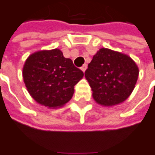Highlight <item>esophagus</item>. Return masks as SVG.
Instances as JSON below:
<instances>
[{
  "label": "esophagus",
  "instance_id": "esophagus-1",
  "mask_svg": "<svg viewBox=\"0 0 155 155\" xmlns=\"http://www.w3.org/2000/svg\"><path fill=\"white\" fill-rule=\"evenodd\" d=\"M87 67H88V66H87V64H84V66L81 67V70L84 72V71H86V69H87Z\"/></svg>",
  "mask_w": 155,
  "mask_h": 155
}]
</instances>
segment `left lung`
<instances>
[{
	"label": "left lung",
	"mask_w": 155,
	"mask_h": 155,
	"mask_svg": "<svg viewBox=\"0 0 155 155\" xmlns=\"http://www.w3.org/2000/svg\"><path fill=\"white\" fill-rule=\"evenodd\" d=\"M138 73V67L130 56L106 48L97 51L84 72L94 100L104 106L127 100L135 88Z\"/></svg>",
	"instance_id": "left-lung-1"
}]
</instances>
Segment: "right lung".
Masks as SVG:
<instances>
[{
    "mask_svg": "<svg viewBox=\"0 0 155 155\" xmlns=\"http://www.w3.org/2000/svg\"><path fill=\"white\" fill-rule=\"evenodd\" d=\"M28 91L39 104L49 108L61 107L71 100L74 86L84 72L65 58L59 49L35 52L22 68Z\"/></svg>",
    "mask_w": 155,
    "mask_h": 155,
    "instance_id": "add662e5",
    "label": "right lung"
}]
</instances>
